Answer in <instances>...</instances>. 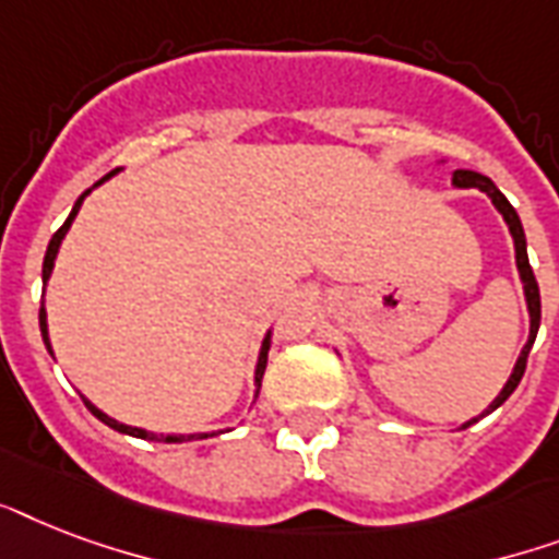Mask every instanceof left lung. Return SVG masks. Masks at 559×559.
Masks as SVG:
<instances>
[{"mask_svg": "<svg viewBox=\"0 0 559 559\" xmlns=\"http://www.w3.org/2000/svg\"><path fill=\"white\" fill-rule=\"evenodd\" d=\"M452 186L455 188H478V191H485L490 197V202L496 205V211L502 214V219L508 223V231L513 237V252H516V270H520V281H522V293H525V305H528V319H531V331H528V342L522 345L520 350V359H516V366H513L511 377L508 382L502 385V391L496 394V400L490 406L481 412L478 417L490 415L496 408L502 406L504 400L511 397L513 389L520 385L522 373H525V362H528V354H531V345L537 340V331H539V287H537V278H534V270H531L528 263V243H525V231H522V219L520 214L513 211V205L504 200V193L493 186V179L485 177V174H476V170H455L452 174ZM478 417H469L467 424H461V429H467L478 420Z\"/></svg>", "mask_w": 559, "mask_h": 559, "instance_id": "left-lung-1", "label": "left lung"}]
</instances>
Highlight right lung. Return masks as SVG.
Listing matches in <instances>:
<instances>
[{
	"label": "right lung",
	"instance_id": "obj_1",
	"mask_svg": "<svg viewBox=\"0 0 559 559\" xmlns=\"http://www.w3.org/2000/svg\"><path fill=\"white\" fill-rule=\"evenodd\" d=\"M118 170H121V168L109 170L107 177H100L98 182H95V186L86 188V191H83L81 197H78V202H74V205H72V214H69V217H66L63 226L57 228L55 237H51V240H48L46 258H43V284H48V278H51V270H55V261H57V252H60V243H63L66 231H69V228H72V223H74V217H78V211H81L83 200H86V197H90V193L95 191V188L104 186V182H107V179L116 177ZM39 333H43V342H46L48 354H51V357H55V350H51V340H48L46 305H39ZM270 340H272V331H266V336H263V342H261V354H258V366H254V400H258V394H261V380H263V371H266V354H270ZM83 403H86V408H90L92 415L98 417L100 424H107L109 429H116V432H121V435H133V438H144V441L186 443V441H202V438H209V435H217V432H193V435H177V432H170V435H165V432H147V429H139V426H127V424H121V420H116V417H109L107 412H100V408L95 406V403H90V400H86V397H83Z\"/></svg>",
	"mask_w": 559,
	"mask_h": 559
}]
</instances>
